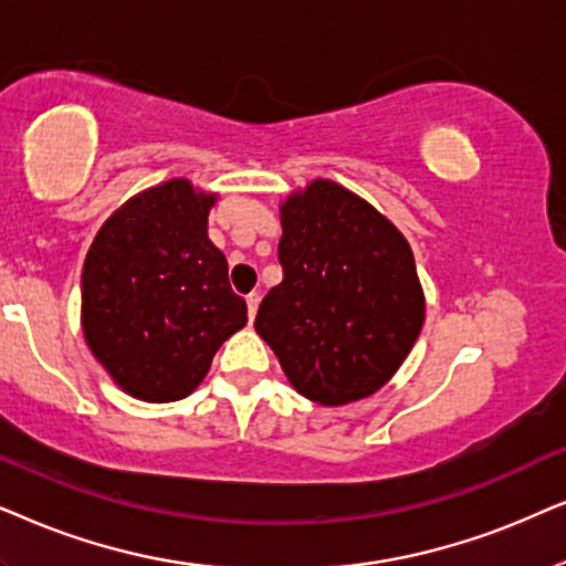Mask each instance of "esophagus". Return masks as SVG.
Returning a JSON list of instances; mask_svg holds the SVG:
<instances>
[{
  "label": "esophagus",
  "mask_w": 566,
  "mask_h": 566,
  "mask_svg": "<svg viewBox=\"0 0 566 566\" xmlns=\"http://www.w3.org/2000/svg\"><path fill=\"white\" fill-rule=\"evenodd\" d=\"M245 303H248V318H255V311H259V303H261V297H259V292H251V295L245 297Z\"/></svg>",
  "instance_id": "34e87169"
}]
</instances>
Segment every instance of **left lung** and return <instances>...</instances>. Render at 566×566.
Returning <instances> with one entry per match:
<instances>
[{"instance_id":"1","label":"left lung","mask_w":566,"mask_h":566,"mask_svg":"<svg viewBox=\"0 0 566 566\" xmlns=\"http://www.w3.org/2000/svg\"><path fill=\"white\" fill-rule=\"evenodd\" d=\"M279 263L255 331L297 394L342 406L386 386L424 323L401 232L344 186L313 180L282 205Z\"/></svg>"}]
</instances>
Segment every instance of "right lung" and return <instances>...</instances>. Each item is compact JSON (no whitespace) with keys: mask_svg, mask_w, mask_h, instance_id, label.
I'll use <instances>...</instances> for the list:
<instances>
[{"mask_svg":"<svg viewBox=\"0 0 566 566\" xmlns=\"http://www.w3.org/2000/svg\"><path fill=\"white\" fill-rule=\"evenodd\" d=\"M214 196L184 178L126 201L103 224L82 269L90 352L126 394L178 401L205 380L224 338L245 326V300L207 235Z\"/></svg>","mask_w":566,"mask_h":566,"instance_id":"add662e5","label":"right lung"}]
</instances>
